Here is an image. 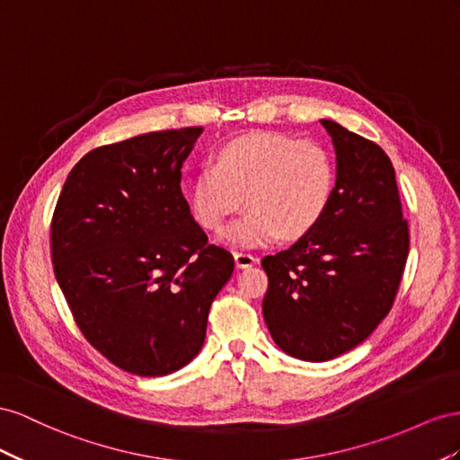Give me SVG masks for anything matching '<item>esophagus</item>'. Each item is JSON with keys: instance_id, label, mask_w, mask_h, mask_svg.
I'll list each match as a JSON object with an SVG mask.
<instances>
[{"instance_id": "esophagus-1", "label": "esophagus", "mask_w": 460, "mask_h": 460, "mask_svg": "<svg viewBox=\"0 0 460 460\" xmlns=\"http://www.w3.org/2000/svg\"><path fill=\"white\" fill-rule=\"evenodd\" d=\"M256 261H258V258H254L252 254L234 252V264H237V268H251L256 264Z\"/></svg>"}]
</instances>
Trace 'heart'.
<instances>
[{"mask_svg": "<svg viewBox=\"0 0 460 460\" xmlns=\"http://www.w3.org/2000/svg\"><path fill=\"white\" fill-rule=\"evenodd\" d=\"M337 162L316 140L279 133L234 137L214 152L189 189L196 223L217 233L243 206L248 212L221 241L258 248L275 241L298 243L316 231L335 200Z\"/></svg>", "mask_w": 460, "mask_h": 460, "instance_id": "obj_1", "label": "heart"}]
</instances>
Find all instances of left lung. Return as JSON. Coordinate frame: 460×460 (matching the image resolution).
I'll list each match as a JSON object with an SVG mask.
<instances>
[{
  "label": "left lung",
  "mask_w": 460,
  "mask_h": 460,
  "mask_svg": "<svg viewBox=\"0 0 460 460\" xmlns=\"http://www.w3.org/2000/svg\"><path fill=\"white\" fill-rule=\"evenodd\" d=\"M322 125L337 154L330 214L310 237L261 260L268 330L279 349L308 362L370 337L395 303L411 246L389 155L335 121Z\"/></svg>",
  "instance_id": "obj_1"
}]
</instances>
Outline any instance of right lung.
<instances>
[{
	"mask_svg": "<svg viewBox=\"0 0 460 460\" xmlns=\"http://www.w3.org/2000/svg\"><path fill=\"white\" fill-rule=\"evenodd\" d=\"M202 127L155 130L90 150L51 217V261L88 343L121 370L165 376L204 345L208 312L231 278L181 190Z\"/></svg>",
	"mask_w": 460,
	"mask_h": 460,
	"instance_id": "right-lung-1",
	"label": "right lung"
}]
</instances>
